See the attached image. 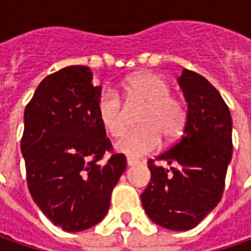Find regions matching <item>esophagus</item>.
<instances>
[{"label": "esophagus", "instance_id": "obj_1", "mask_svg": "<svg viewBox=\"0 0 251 251\" xmlns=\"http://www.w3.org/2000/svg\"><path fill=\"white\" fill-rule=\"evenodd\" d=\"M126 163H127V166H129V167H132V166H136V164H139V160H136V158L127 157Z\"/></svg>", "mask_w": 251, "mask_h": 251}]
</instances>
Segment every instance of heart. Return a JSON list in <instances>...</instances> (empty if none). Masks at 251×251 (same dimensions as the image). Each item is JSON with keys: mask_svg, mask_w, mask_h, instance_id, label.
<instances>
[{"mask_svg": "<svg viewBox=\"0 0 251 251\" xmlns=\"http://www.w3.org/2000/svg\"><path fill=\"white\" fill-rule=\"evenodd\" d=\"M127 105L145 104L139 115V127L126 132L116 142V150L129 157H142L153 153L161 143L178 137L188 121L187 105L171 95L169 82L154 73H137L125 82ZM97 115L109 136L124 133L127 122V109L119 94L104 88L97 101Z\"/></svg>", "mask_w": 251, "mask_h": 251, "instance_id": "heart-1", "label": "heart"}]
</instances>
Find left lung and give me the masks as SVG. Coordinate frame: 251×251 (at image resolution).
<instances>
[{
  "label": "left lung",
  "instance_id": "obj_1",
  "mask_svg": "<svg viewBox=\"0 0 251 251\" xmlns=\"http://www.w3.org/2000/svg\"><path fill=\"white\" fill-rule=\"evenodd\" d=\"M178 84L188 104L187 125L178 142L147 161L151 178L140 198L154 224L190 230L222 198L233 151L232 116L221 94L201 74L184 70Z\"/></svg>",
  "mask_w": 251,
  "mask_h": 251
}]
</instances>
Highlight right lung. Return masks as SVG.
Segmentation results:
<instances>
[{"instance_id": "right-lung-1", "label": "right lung", "mask_w": 251, "mask_h": 251, "mask_svg": "<svg viewBox=\"0 0 251 251\" xmlns=\"http://www.w3.org/2000/svg\"><path fill=\"white\" fill-rule=\"evenodd\" d=\"M100 93L87 66H70L40 82L25 108L21 150L27 188L40 211L66 232L104 219L126 169L125 154L114 153L98 119Z\"/></svg>"}]
</instances>
